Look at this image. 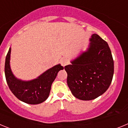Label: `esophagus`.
I'll use <instances>...</instances> for the list:
<instances>
[{
  "instance_id": "34e87169",
  "label": "esophagus",
  "mask_w": 128,
  "mask_h": 128,
  "mask_svg": "<svg viewBox=\"0 0 128 128\" xmlns=\"http://www.w3.org/2000/svg\"><path fill=\"white\" fill-rule=\"evenodd\" d=\"M60 62H61V64H62V66H65V65H66L68 64V60L66 58H62V60H61Z\"/></svg>"
}]
</instances>
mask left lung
I'll return each mask as SVG.
<instances>
[{
    "label": "left lung",
    "mask_w": 128,
    "mask_h": 128,
    "mask_svg": "<svg viewBox=\"0 0 128 128\" xmlns=\"http://www.w3.org/2000/svg\"><path fill=\"white\" fill-rule=\"evenodd\" d=\"M90 42L86 52L65 66L71 92L83 100H93L103 94L114 72V60L107 42L97 34L92 36Z\"/></svg>",
    "instance_id": "1"
}]
</instances>
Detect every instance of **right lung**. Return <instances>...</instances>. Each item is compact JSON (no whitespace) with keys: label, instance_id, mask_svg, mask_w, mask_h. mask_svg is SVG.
<instances>
[{"label":"right lung","instance_id":"1","mask_svg":"<svg viewBox=\"0 0 128 128\" xmlns=\"http://www.w3.org/2000/svg\"><path fill=\"white\" fill-rule=\"evenodd\" d=\"M11 48L6 57L5 76L7 83L12 93L19 99L29 104H37L48 98L51 85L58 72L63 69V66L57 65L48 69L37 79L30 81L17 80L10 68V60Z\"/></svg>","mask_w":128,"mask_h":128}]
</instances>
